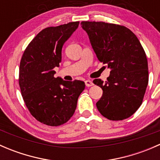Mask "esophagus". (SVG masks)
<instances>
[{
    "label": "esophagus",
    "mask_w": 160,
    "mask_h": 160,
    "mask_svg": "<svg viewBox=\"0 0 160 160\" xmlns=\"http://www.w3.org/2000/svg\"><path fill=\"white\" fill-rule=\"evenodd\" d=\"M85 84H86L87 87H88V88H89V87L93 86V82L91 81V80H86V81H85Z\"/></svg>",
    "instance_id": "34e87169"
}]
</instances>
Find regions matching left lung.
Instances as JSON below:
<instances>
[{"instance_id":"left-lung-1","label":"left lung","mask_w":160,"mask_h":160,"mask_svg":"<svg viewBox=\"0 0 160 160\" xmlns=\"http://www.w3.org/2000/svg\"><path fill=\"white\" fill-rule=\"evenodd\" d=\"M98 60L111 69L107 81L95 79L103 94L96 105L104 117L120 121L132 116L142 103L149 82L146 52L128 28L102 22H82Z\"/></svg>"}]
</instances>
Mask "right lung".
Returning <instances> with one entry per match:
<instances>
[{"instance_id": "obj_1", "label": "right lung", "mask_w": 160, "mask_h": 160, "mask_svg": "<svg viewBox=\"0 0 160 160\" xmlns=\"http://www.w3.org/2000/svg\"><path fill=\"white\" fill-rule=\"evenodd\" d=\"M73 22L42 30L28 44L19 67V86L25 104L37 121L59 126L73 115L77 100L85 88L80 80L55 78L65 42L78 28Z\"/></svg>"}]
</instances>
